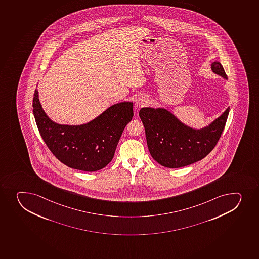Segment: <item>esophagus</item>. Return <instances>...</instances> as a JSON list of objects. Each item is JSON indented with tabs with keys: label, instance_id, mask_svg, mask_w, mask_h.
Here are the masks:
<instances>
[{
	"label": "esophagus",
	"instance_id": "esophagus-1",
	"mask_svg": "<svg viewBox=\"0 0 259 259\" xmlns=\"http://www.w3.org/2000/svg\"><path fill=\"white\" fill-rule=\"evenodd\" d=\"M148 102H149V99H148L147 96L142 95V96H139V97L137 98L136 103L139 105H146Z\"/></svg>",
	"mask_w": 259,
	"mask_h": 259
}]
</instances>
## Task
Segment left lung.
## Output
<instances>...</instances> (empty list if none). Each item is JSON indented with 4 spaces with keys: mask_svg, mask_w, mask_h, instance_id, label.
<instances>
[{
    "mask_svg": "<svg viewBox=\"0 0 259 259\" xmlns=\"http://www.w3.org/2000/svg\"><path fill=\"white\" fill-rule=\"evenodd\" d=\"M211 69L227 79L221 62H212ZM229 111L230 107L200 129L186 125L164 108H142L139 116L153 159L167 168H180L199 161L212 151L222 134Z\"/></svg>",
    "mask_w": 259,
    "mask_h": 259,
    "instance_id": "obj_1",
    "label": "left lung"
}]
</instances>
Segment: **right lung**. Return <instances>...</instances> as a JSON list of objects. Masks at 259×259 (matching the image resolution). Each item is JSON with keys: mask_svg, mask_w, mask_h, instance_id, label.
I'll return each instance as SVG.
<instances>
[{"mask_svg": "<svg viewBox=\"0 0 259 259\" xmlns=\"http://www.w3.org/2000/svg\"><path fill=\"white\" fill-rule=\"evenodd\" d=\"M33 113L42 139L60 161L72 169L96 171L112 160L123 130L134 116V103L111 105L85 124L62 125L45 112L36 89Z\"/></svg>", "mask_w": 259, "mask_h": 259, "instance_id": "1", "label": "right lung"}]
</instances>
